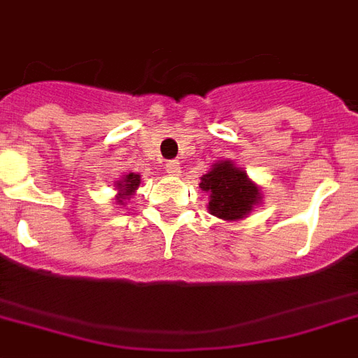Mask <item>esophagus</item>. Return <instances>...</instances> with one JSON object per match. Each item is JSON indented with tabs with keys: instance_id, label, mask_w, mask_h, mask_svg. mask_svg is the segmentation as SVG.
Here are the masks:
<instances>
[{
	"instance_id": "esophagus-1",
	"label": "esophagus",
	"mask_w": 358,
	"mask_h": 358,
	"mask_svg": "<svg viewBox=\"0 0 358 358\" xmlns=\"http://www.w3.org/2000/svg\"><path fill=\"white\" fill-rule=\"evenodd\" d=\"M165 169H166V172H169V174H172V176H178V174H180V163H178V161H169V163L165 165Z\"/></svg>"
}]
</instances>
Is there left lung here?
I'll return each mask as SVG.
<instances>
[{"instance_id":"1","label":"left lung","mask_w":358,"mask_h":358,"mask_svg":"<svg viewBox=\"0 0 358 358\" xmlns=\"http://www.w3.org/2000/svg\"><path fill=\"white\" fill-rule=\"evenodd\" d=\"M199 187L208 193V213L227 222L246 218V214L262 203L260 187L231 161L214 163L213 169L203 174Z\"/></svg>"}]
</instances>
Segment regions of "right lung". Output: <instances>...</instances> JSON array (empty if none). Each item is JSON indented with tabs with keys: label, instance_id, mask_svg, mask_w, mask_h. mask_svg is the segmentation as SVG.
<instances>
[{
	"label": "right lung",
	"instance_id": "obj_1",
	"mask_svg": "<svg viewBox=\"0 0 358 358\" xmlns=\"http://www.w3.org/2000/svg\"><path fill=\"white\" fill-rule=\"evenodd\" d=\"M117 197H115V203L117 205H123L127 199H131V195H134V192L138 189L140 186V174L136 172H129L123 176V180H119L117 184Z\"/></svg>",
	"mask_w": 358,
	"mask_h": 358
}]
</instances>
